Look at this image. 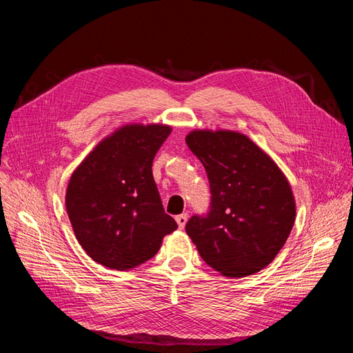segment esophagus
I'll list each match as a JSON object with an SVG mask.
<instances>
[{
  "label": "esophagus",
  "instance_id": "34e87169",
  "mask_svg": "<svg viewBox=\"0 0 353 353\" xmlns=\"http://www.w3.org/2000/svg\"><path fill=\"white\" fill-rule=\"evenodd\" d=\"M175 221H176V223H178L179 230H184L185 223H187V221H188V215H187V213H181V215H178V216L175 218Z\"/></svg>",
  "mask_w": 353,
  "mask_h": 353
}]
</instances>
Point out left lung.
I'll return each instance as SVG.
<instances>
[{"mask_svg":"<svg viewBox=\"0 0 353 353\" xmlns=\"http://www.w3.org/2000/svg\"><path fill=\"white\" fill-rule=\"evenodd\" d=\"M188 148L205 166L210 185L206 215L191 216L185 231L210 268L230 279L270 265L296 218L287 178L250 138L234 131H193Z\"/></svg>","mask_w":353,"mask_h":353,"instance_id":"1","label":"left lung"}]
</instances>
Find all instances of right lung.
Returning <instances> with one entry per match:
<instances>
[{
	"instance_id": "right-lung-1",
	"label": "right lung",
	"mask_w": 353,
	"mask_h": 353,
	"mask_svg": "<svg viewBox=\"0 0 353 353\" xmlns=\"http://www.w3.org/2000/svg\"><path fill=\"white\" fill-rule=\"evenodd\" d=\"M172 128L125 125L74 169L66 210L82 249L108 268L128 271L152 259L178 228L165 213L152 165Z\"/></svg>"
}]
</instances>
